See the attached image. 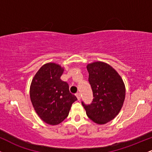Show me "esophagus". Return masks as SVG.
Masks as SVG:
<instances>
[{
  "mask_svg": "<svg viewBox=\"0 0 152 152\" xmlns=\"http://www.w3.org/2000/svg\"><path fill=\"white\" fill-rule=\"evenodd\" d=\"M76 96L77 97L78 100H81V94H80V93H76Z\"/></svg>",
  "mask_w": 152,
  "mask_h": 152,
  "instance_id": "obj_1",
  "label": "esophagus"
}]
</instances>
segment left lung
Returning a JSON list of instances; mask_svg holds the SVG:
<instances>
[{
    "instance_id": "left-lung-1",
    "label": "left lung",
    "mask_w": 152,
    "mask_h": 152,
    "mask_svg": "<svg viewBox=\"0 0 152 152\" xmlns=\"http://www.w3.org/2000/svg\"><path fill=\"white\" fill-rule=\"evenodd\" d=\"M86 68L94 99L91 104H81L90 119L104 124L119 113L126 94L124 83L116 70L106 63L94 62Z\"/></svg>"
}]
</instances>
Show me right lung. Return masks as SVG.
Returning <instances> with one entry per match:
<instances>
[{
    "instance_id": "right-lung-1",
    "label": "right lung",
    "mask_w": 152,
    "mask_h": 152,
    "mask_svg": "<svg viewBox=\"0 0 152 152\" xmlns=\"http://www.w3.org/2000/svg\"><path fill=\"white\" fill-rule=\"evenodd\" d=\"M64 69L48 63L41 66L30 87L31 101L39 117L50 125L61 123L77 98L69 91V84L61 79Z\"/></svg>"
}]
</instances>
